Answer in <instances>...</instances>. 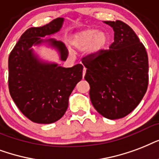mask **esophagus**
<instances>
[{"label": "esophagus", "mask_w": 159, "mask_h": 159, "mask_svg": "<svg viewBox=\"0 0 159 159\" xmlns=\"http://www.w3.org/2000/svg\"><path fill=\"white\" fill-rule=\"evenodd\" d=\"M85 73H86V68H85V67H84V69H83V78L84 77V75H85Z\"/></svg>", "instance_id": "obj_1"}]
</instances>
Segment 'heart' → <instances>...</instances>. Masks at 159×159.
Returning a JSON list of instances; mask_svg holds the SVG:
<instances>
[{"label":"heart","mask_w":159,"mask_h":159,"mask_svg":"<svg viewBox=\"0 0 159 159\" xmlns=\"http://www.w3.org/2000/svg\"><path fill=\"white\" fill-rule=\"evenodd\" d=\"M108 35L104 31L95 28H88L75 34L72 45L77 50L89 49L91 55H98L104 50L108 43Z\"/></svg>","instance_id":"1"}]
</instances>
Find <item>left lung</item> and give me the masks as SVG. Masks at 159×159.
<instances>
[{
    "mask_svg": "<svg viewBox=\"0 0 159 159\" xmlns=\"http://www.w3.org/2000/svg\"><path fill=\"white\" fill-rule=\"evenodd\" d=\"M113 28L114 41L109 50L83 58L84 79L97 112L109 119L130 114L147 91L148 59L144 45L132 28L121 20L104 21Z\"/></svg>",
    "mask_w": 159,
    "mask_h": 159,
    "instance_id": "8db88e82",
    "label": "left lung"
}]
</instances>
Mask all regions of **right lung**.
Listing matches in <instances>:
<instances>
[{"label":"right lung","mask_w":159,"mask_h":159,"mask_svg":"<svg viewBox=\"0 0 159 159\" xmlns=\"http://www.w3.org/2000/svg\"><path fill=\"white\" fill-rule=\"evenodd\" d=\"M65 19L56 18L49 24L26 30L9 55V90L15 104L30 120L52 124L67 110L69 97L83 75V66H60L39 57L33 46L45 45L55 49L61 61L68 57L65 44L54 38L43 37L59 32Z\"/></svg>","instance_id":"obj_1"}]
</instances>
